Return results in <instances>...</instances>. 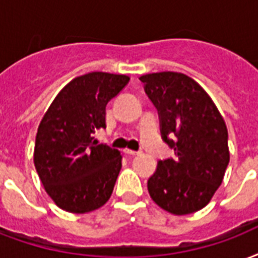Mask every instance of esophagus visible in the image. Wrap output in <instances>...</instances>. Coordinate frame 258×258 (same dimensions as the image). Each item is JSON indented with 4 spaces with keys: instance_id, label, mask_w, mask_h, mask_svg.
<instances>
[{
    "instance_id": "esophagus-1",
    "label": "esophagus",
    "mask_w": 258,
    "mask_h": 258,
    "mask_svg": "<svg viewBox=\"0 0 258 258\" xmlns=\"http://www.w3.org/2000/svg\"><path fill=\"white\" fill-rule=\"evenodd\" d=\"M124 153H125V154H127V155H133V157H134V155H138V154H139V151L130 150V149H125Z\"/></svg>"
}]
</instances>
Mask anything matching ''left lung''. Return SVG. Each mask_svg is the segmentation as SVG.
Masks as SVG:
<instances>
[{"label": "left lung", "instance_id": "obj_1", "mask_svg": "<svg viewBox=\"0 0 258 258\" xmlns=\"http://www.w3.org/2000/svg\"><path fill=\"white\" fill-rule=\"evenodd\" d=\"M158 109L162 139L174 160L160 161L147 181L157 206L173 215L204 208L223 181L230 161L227 127L208 93L182 73L139 77Z\"/></svg>", "mask_w": 258, "mask_h": 258}]
</instances>
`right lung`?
Returning a JSON list of instances; mask_svg holds the SVG:
<instances>
[{
  "instance_id": "1",
  "label": "right lung",
  "mask_w": 258,
  "mask_h": 258,
  "mask_svg": "<svg viewBox=\"0 0 258 258\" xmlns=\"http://www.w3.org/2000/svg\"><path fill=\"white\" fill-rule=\"evenodd\" d=\"M130 81L124 74L93 72L60 90L37 127L33 162L59 208L86 214L111 198L121 169L120 151L93 141L105 127V107Z\"/></svg>"
}]
</instances>
